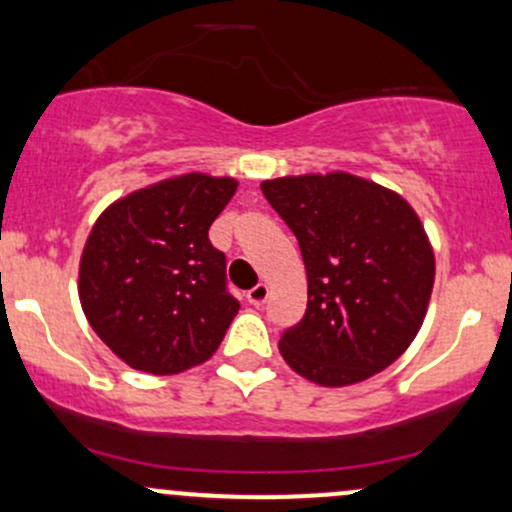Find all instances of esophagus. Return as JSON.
I'll return each mask as SVG.
<instances>
[{"mask_svg":"<svg viewBox=\"0 0 512 512\" xmlns=\"http://www.w3.org/2000/svg\"><path fill=\"white\" fill-rule=\"evenodd\" d=\"M246 300H249L254 307H261L263 302L268 300V285L266 283H258L256 288H251L249 293H246Z\"/></svg>","mask_w":512,"mask_h":512,"instance_id":"1","label":"esophagus"}]
</instances>
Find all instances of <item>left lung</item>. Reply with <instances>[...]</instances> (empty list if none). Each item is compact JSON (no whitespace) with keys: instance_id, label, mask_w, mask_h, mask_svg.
<instances>
[{"instance_id":"obj_1","label":"left lung","mask_w":512,"mask_h":512,"mask_svg":"<svg viewBox=\"0 0 512 512\" xmlns=\"http://www.w3.org/2000/svg\"><path fill=\"white\" fill-rule=\"evenodd\" d=\"M263 195L298 236L307 310L280 337L285 364L327 388L388 368L420 332L434 285V251L398 192L334 173L263 180Z\"/></svg>"}]
</instances>
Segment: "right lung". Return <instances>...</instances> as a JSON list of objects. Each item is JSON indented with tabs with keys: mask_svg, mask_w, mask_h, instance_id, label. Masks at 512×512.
<instances>
[{
	"mask_svg": "<svg viewBox=\"0 0 512 512\" xmlns=\"http://www.w3.org/2000/svg\"><path fill=\"white\" fill-rule=\"evenodd\" d=\"M234 178L185 173L134 190L97 217L80 258L87 322L124 364L173 376L205 364L239 302L227 258L210 244Z\"/></svg>",
	"mask_w": 512,
	"mask_h": 512,
	"instance_id": "1",
	"label": "right lung"
}]
</instances>
